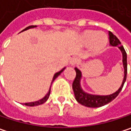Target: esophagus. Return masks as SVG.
<instances>
[{"label": "esophagus", "instance_id": "esophagus-1", "mask_svg": "<svg viewBox=\"0 0 131 131\" xmlns=\"http://www.w3.org/2000/svg\"><path fill=\"white\" fill-rule=\"evenodd\" d=\"M78 62H79V60H78L77 58H73L70 60V66L73 67V66L76 65V64H77Z\"/></svg>", "mask_w": 131, "mask_h": 131}]
</instances>
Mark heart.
Masks as SVG:
<instances>
[{
	"label": "heart",
	"instance_id": "obj_1",
	"mask_svg": "<svg viewBox=\"0 0 131 131\" xmlns=\"http://www.w3.org/2000/svg\"><path fill=\"white\" fill-rule=\"evenodd\" d=\"M80 41L85 46H91V51L97 54L101 52L106 46L108 38L103 33L89 30L81 34Z\"/></svg>",
	"mask_w": 131,
	"mask_h": 131
}]
</instances>
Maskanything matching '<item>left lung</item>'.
I'll list each match as a JSON object with an SVG mask.
<instances>
[{
	"label": "left lung",
	"instance_id": "8db88e82",
	"mask_svg": "<svg viewBox=\"0 0 131 131\" xmlns=\"http://www.w3.org/2000/svg\"><path fill=\"white\" fill-rule=\"evenodd\" d=\"M109 40L110 46H116L118 47L122 54V63L124 67V79L122 81V83L120 86V88L117 90L115 92H114L111 94L108 95H98V94H92L85 92L82 89L81 86V79L82 77V72L77 67H75L76 70V78L73 82V90L74 92L75 98L77 101L78 103L80 104L85 106L87 107L91 108H97L103 106L110 102L113 101L120 93L122 91L125 81L127 78V53L125 52L123 46L121 44V42L116 37L115 35H114L112 32L109 31Z\"/></svg>",
	"mask_w": 131,
	"mask_h": 131
}]
</instances>
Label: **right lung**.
<instances>
[{
	"label": "right lung",
	"instance_id": "right-lung-1",
	"mask_svg": "<svg viewBox=\"0 0 131 131\" xmlns=\"http://www.w3.org/2000/svg\"><path fill=\"white\" fill-rule=\"evenodd\" d=\"M37 25H30V26H28V27H27L26 28H25L24 30H22L21 32H22V31H24V30H28V29H30V28H37ZM66 67H64L62 70H61L60 71H58V72H57L56 73H54V75L53 78H52V82H51V85H52V82H53L54 81V79H56V78L58 77L64 70H65ZM50 91H51V86H50V88H49V91H48V93L45 95V97H42V99L40 100H39V101H34V102H30V103H23V105H25V106H38V105H41L42 103H44L46 101H47L48 99H49V95H50Z\"/></svg>",
	"mask_w": 131,
	"mask_h": 131
}]
</instances>
